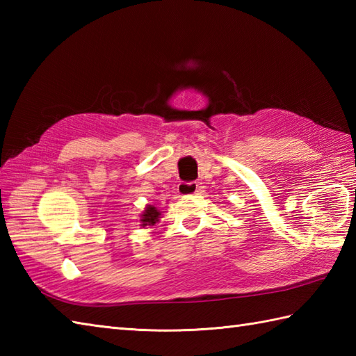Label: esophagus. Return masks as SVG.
I'll return each instance as SVG.
<instances>
[{
  "label": "esophagus",
  "mask_w": 356,
  "mask_h": 356,
  "mask_svg": "<svg viewBox=\"0 0 356 356\" xmlns=\"http://www.w3.org/2000/svg\"><path fill=\"white\" fill-rule=\"evenodd\" d=\"M199 184L195 182H182L177 186V193L179 195H184V197H188V195H194L199 193Z\"/></svg>",
  "instance_id": "1"
}]
</instances>
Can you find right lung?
I'll return each mask as SVG.
<instances>
[{"label": "right lung", "mask_w": 356, "mask_h": 356, "mask_svg": "<svg viewBox=\"0 0 356 356\" xmlns=\"http://www.w3.org/2000/svg\"><path fill=\"white\" fill-rule=\"evenodd\" d=\"M162 216V211L157 209L153 205H147L145 209L142 211L140 214V226L142 228H147V226H154L159 223V218Z\"/></svg>", "instance_id": "obj_1"}]
</instances>
